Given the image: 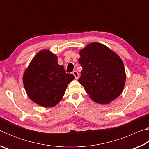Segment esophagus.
<instances>
[{
  "label": "esophagus",
  "instance_id": "1",
  "mask_svg": "<svg viewBox=\"0 0 149 149\" xmlns=\"http://www.w3.org/2000/svg\"><path fill=\"white\" fill-rule=\"evenodd\" d=\"M73 74H74V75L75 76V79H79V74H78V72L77 71H74V72H73Z\"/></svg>",
  "mask_w": 149,
  "mask_h": 149
}]
</instances>
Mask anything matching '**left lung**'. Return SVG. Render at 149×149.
<instances>
[{
    "label": "left lung",
    "mask_w": 149,
    "mask_h": 149,
    "mask_svg": "<svg viewBox=\"0 0 149 149\" xmlns=\"http://www.w3.org/2000/svg\"><path fill=\"white\" fill-rule=\"evenodd\" d=\"M83 68L78 81L89 97L107 104L117 99L125 86L126 74L122 60L106 45L92 42L79 52Z\"/></svg>",
    "instance_id": "1"
}]
</instances>
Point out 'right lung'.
<instances>
[{
  "instance_id": "right-lung-1",
  "label": "right lung",
  "mask_w": 149,
  "mask_h": 149,
  "mask_svg": "<svg viewBox=\"0 0 149 149\" xmlns=\"http://www.w3.org/2000/svg\"><path fill=\"white\" fill-rule=\"evenodd\" d=\"M74 75L66 74L58 57L49 50H41L31 60L23 75L27 95L42 107L56 106L62 100Z\"/></svg>"
}]
</instances>
